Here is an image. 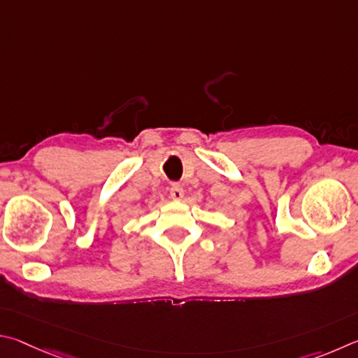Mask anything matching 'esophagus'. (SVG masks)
Instances as JSON below:
<instances>
[{
    "mask_svg": "<svg viewBox=\"0 0 358 358\" xmlns=\"http://www.w3.org/2000/svg\"><path fill=\"white\" fill-rule=\"evenodd\" d=\"M169 196H171L173 199H176V201H179V199L184 198V189L182 185L180 184H171V189H169Z\"/></svg>",
    "mask_w": 358,
    "mask_h": 358,
    "instance_id": "esophagus-1",
    "label": "esophagus"
}]
</instances>
